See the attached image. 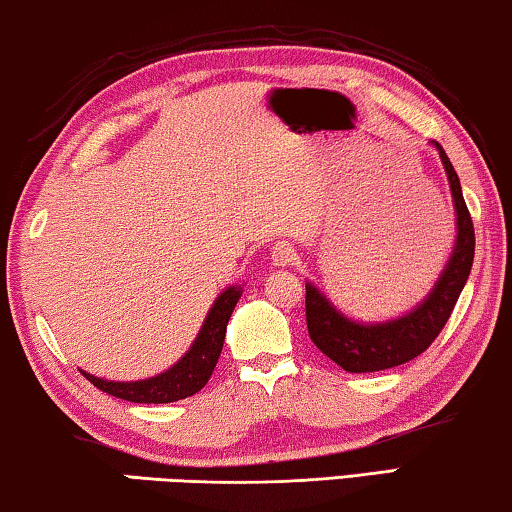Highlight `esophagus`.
Returning a JSON list of instances; mask_svg holds the SVG:
<instances>
[{"instance_id":"1","label":"esophagus","mask_w":512,"mask_h":512,"mask_svg":"<svg viewBox=\"0 0 512 512\" xmlns=\"http://www.w3.org/2000/svg\"><path fill=\"white\" fill-rule=\"evenodd\" d=\"M294 257H296L294 248H291L287 241L275 243V246L271 248V264L275 266V269H285V266L294 262Z\"/></svg>"}]
</instances>
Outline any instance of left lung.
I'll return each instance as SVG.
<instances>
[{"mask_svg": "<svg viewBox=\"0 0 512 512\" xmlns=\"http://www.w3.org/2000/svg\"><path fill=\"white\" fill-rule=\"evenodd\" d=\"M440 154L449 180L453 209H456V241L446 259L440 278L426 298L396 319L364 323L346 316L323 291L305 282L307 332L316 348L337 362L344 371L369 373L399 367L426 351L440 335L444 323L456 307L460 291L465 289L474 264V225L462 198L460 180L442 145L431 141Z\"/></svg>", "mask_w": 512, "mask_h": 512, "instance_id": "1", "label": "left lung"}]
</instances>
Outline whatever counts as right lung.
<instances>
[{"mask_svg": "<svg viewBox=\"0 0 512 512\" xmlns=\"http://www.w3.org/2000/svg\"><path fill=\"white\" fill-rule=\"evenodd\" d=\"M243 294L241 285H232L218 294L214 305L209 307L207 319L202 323L196 339L189 346L180 360L173 367L157 373V376L145 378V380H104L91 376V373L81 371L91 383L118 399L132 401V403H173L186 399L200 392L207 385L209 376L218 362V355L223 351L225 342V328L227 321L234 312V305L239 303Z\"/></svg>", "mask_w": 512, "mask_h": 512, "instance_id": "1", "label": "right lung"}]
</instances>
